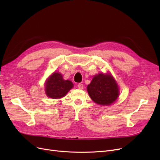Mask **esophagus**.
I'll use <instances>...</instances> for the list:
<instances>
[{
  "label": "esophagus",
  "instance_id": "1",
  "mask_svg": "<svg viewBox=\"0 0 160 160\" xmlns=\"http://www.w3.org/2000/svg\"><path fill=\"white\" fill-rule=\"evenodd\" d=\"M77 87H78V88L79 89H83V85L82 84V83H79L78 85H77Z\"/></svg>",
  "mask_w": 160,
  "mask_h": 160
}]
</instances>
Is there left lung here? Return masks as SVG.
<instances>
[{"instance_id":"8db88e82","label":"left lung","mask_w":160,"mask_h":160,"mask_svg":"<svg viewBox=\"0 0 160 160\" xmlns=\"http://www.w3.org/2000/svg\"><path fill=\"white\" fill-rule=\"evenodd\" d=\"M91 99L101 105H109L118 98L119 89L111 75L100 73L95 75L88 86Z\"/></svg>"}]
</instances>
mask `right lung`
<instances>
[{
	"label": "right lung",
	"mask_w": 160,
	"mask_h": 160,
	"mask_svg": "<svg viewBox=\"0 0 160 160\" xmlns=\"http://www.w3.org/2000/svg\"><path fill=\"white\" fill-rule=\"evenodd\" d=\"M72 87L71 81L64 80L61 73L54 72L47 81L45 93L50 98L59 99L64 97Z\"/></svg>",
	"instance_id": "1"
}]
</instances>
